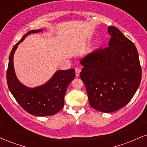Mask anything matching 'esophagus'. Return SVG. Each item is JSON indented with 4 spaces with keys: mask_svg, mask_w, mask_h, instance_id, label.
Listing matches in <instances>:
<instances>
[{
    "mask_svg": "<svg viewBox=\"0 0 147 147\" xmlns=\"http://www.w3.org/2000/svg\"><path fill=\"white\" fill-rule=\"evenodd\" d=\"M80 69L79 68H75V75L76 77H79V74H80Z\"/></svg>",
    "mask_w": 147,
    "mask_h": 147,
    "instance_id": "1",
    "label": "esophagus"
}]
</instances>
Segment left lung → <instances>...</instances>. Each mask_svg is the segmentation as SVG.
I'll list each match as a JSON object with an SVG mask.
<instances>
[{
    "label": "left lung",
    "instance_id": "1",
    "mask_svg": "<svg viewBox=\"0 0 147 147\" xmlns=\"http://www.w3.org/2000/svg\"><path fill=\"white\" fill-rule=\"evenodd\" d=\"M109 47L98 49L81 60V79L86 88L90 105L111 113L124 107L137 91L142 78L135 45L115 26L108 28Z\"/></svg>",
    "mask_w": 147,
    "mask_h": 147
}]
</instances>
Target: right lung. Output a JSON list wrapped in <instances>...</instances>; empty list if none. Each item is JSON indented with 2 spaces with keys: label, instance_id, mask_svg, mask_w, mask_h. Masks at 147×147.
Masks as SVG:
<instances>
[{
  "label": "right lung",
  "instance_id": "add662e5",
  "mask_svg": "<svg viewBox=\"0 0 147 147\" xmlns=\"http://www.w3.org/2000/svg\"><path fill=\"white\" fill-rule=\"evenodd\" d=\"M42 30H31L13 47L9 55L7 70V82L10 92L18 104L32 115H53L63 109L67 88L75 77V69L58 70L44 85L34 88L23 85L15 75L14 54L18 45L30 34L41 32Z\"/></svg>",
  "mask_w": 147,
  "mask_h": 147
}]
</instances>
